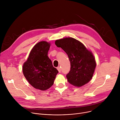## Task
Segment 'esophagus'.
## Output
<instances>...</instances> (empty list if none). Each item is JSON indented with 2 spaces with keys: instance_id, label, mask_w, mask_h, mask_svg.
I'll return each mask as SVG.
<instances>
[{
  "instance_id": "34e87169",
  "label": "esophagus",
  "mask_w": 120,
  "mask_h": 120,
  "mask_svg": "<svg viewBox=\"0 0 120 120\" xmlns=\"http://www.w3.org/2000/svg\"><path fill=\"white\" fill-rule=\"evenodd\" d=\"M57 69L58 70V72H59V73H60L61 72V68H60V66H58V67H57Z\"/></svg>"
}]
</instances>
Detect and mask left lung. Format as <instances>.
<instances>
[{
  "label": "left lung",
  "mask_w": 120,
  "mask_h": 120,
  "mask_svg": "<svg viewBox=\"0 0 120 120\" xmlns=\"http://www.w3.org/2000/svg\"><path fill=\"white\" fill-rule=\"evenodd\" d=\"M55 44L64 50L69 59L71 68L66 75L68 82L76 87H81L88 83L96 67L93 53L83 44L72 38L56 40Z\"/></svg>",
  "instance_id": "1"
}]
</instances>
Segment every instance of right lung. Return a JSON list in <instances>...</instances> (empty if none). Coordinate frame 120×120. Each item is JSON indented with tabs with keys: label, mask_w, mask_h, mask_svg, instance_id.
Returning a JSON list of instances; mask_svg holds the SVG:
<instances>
[{
	"label": "right lung",
	"mask_w": 120,
	"mask_h": 120,
	"mask_svg": "<svg viewBox=\"0 0 120 120\" xmlns=\"http://www.w3.org/2000/svg\"><path fill=\"white\" fill-rule=\"evenodd\" d=\"M50 43L41 41L30 51L23 66V74L33 87L42 91L47 90L54 84L58 71L47 56Z\"/></svg>",
	"instance_id": "right-lung-1"
}]
</instances>
